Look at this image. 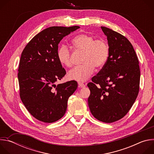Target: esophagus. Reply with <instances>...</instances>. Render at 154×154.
I'll return each instance as SVG.
<instances>
[{
    "instance_id": "1",
    "label": "esophagus",
    "mask_w": 154,
    "mask_h": 154,
    "mask_svg": "<svg viewBox=\"0 0 154 154\" xmlns=\"http://www.w3.org/2000/svg\"><path fill=\"white\" fill-rule=\"evenodd\" d=\"M78 85H79V88H85V85L83 84V83L79 82V83H78Z\"/></svg>"
}]
</instances>
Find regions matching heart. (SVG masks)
Returning <instances> with one entry per match:
<instances>
[{
    "label": "heart",
    "mask_w": 154,
    "mask_h": 154,
    "mask_svg": "<svg viewBox=\"0 0 154 154\" xmlns=\"http://www.w3.org/2000/svg\"><path fill=\"white\" fill-rule=\"evenodd\" d=\"M74 49L83 52L81 58L82 64L76 66L68 73L69 80L85 82L93 74L94 68L100 69L106 64L109 57L108 44L102 39H97L93 36L81 34L72 40ZM57 57L60 63L64 66L72 65L71 50L66 45H61L57 50Z\"/></svg>",
    "instance_id": "b5f03b06"
}]
</instances>
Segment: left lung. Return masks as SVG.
Instances as JSON below:
<instances>
[{
  "mask_svg": "<svg viewBox=\"0 0 154 154\" xmlns=\"http://www.w3.org/2000/svg\"><path fill=\"white\" fill-rule=\"evenodd\" d=\"M107 37L109 57L92 82L88 99L90 112L97 120L111 123L122 118L134 103L140 89L139 61L130 42L124 36L101 27Z\"/></svg>",
  "mask_w": 154,
  "mask_h": 154,
  "instance_id": "8db88e82",
  "label": "left lung"
}]
</instances>
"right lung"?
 <instances>
[{
    "instance_id": "1",
    "label": "right lung",
    "mask_w": 154,
    "mask_h": 154,
    "mask_svg": "<svg viewBox=\"0 0 154 154\" xmlns=\"http://www.w3.org/2000/svg\"><path fill=\"white\" fill-rule=\"evenodd\" d=\"M54 26L35 35L22 52L17 77L20 99L36 119L52 123L66 111L69 97L77 88L72 80L56 85L66 74L57 57L63 37L79 29Z\"/></svg>"
}]
</instances>
